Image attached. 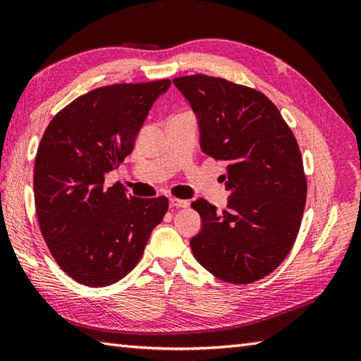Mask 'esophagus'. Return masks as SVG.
Wrapping results in <instances>:
<instances>
[{
  "mask_svg": "<svg viewBox=\"0 0 361 361\" xmlns=\"http://www.w3.org/2000/svg\"><path fill=\"white\" fill-rule=\"evenodd\" d=\"M169 204H171V208H188L189 202L173 197V198H171V200H169Z\"/></svg>",
  "mask_w": 361,
  "mask_h": 361,
  "instance_id": "34e87169",
  "label": "esophagus"
}]
</instances>
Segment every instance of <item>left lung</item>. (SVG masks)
<instances>
[{"mask_svg": "<svg viewBox=\"0 0 361 361\" xmlns=\"http://www.w3.org/2000/svg\"><path fill=\"white\" fill-rule=\"evenodd\" d=\"M173 85L198 119L202 150L228 164L226 209L204 198L190 204L202 217L190 248L216 278L256 282L281 265L301 226L307 180L295 135L257 90L204 74Z\"/></svg>", "mask_w": 361, "mask_h": 361, "instance_id": "1", "label": "left lung"}]
</instances>
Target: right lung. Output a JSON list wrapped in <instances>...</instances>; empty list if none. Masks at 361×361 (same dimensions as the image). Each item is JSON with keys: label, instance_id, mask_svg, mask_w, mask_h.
Listing matches in <instances>:
<instances>
[{"label": "right lung", "instance_id": "obj_1", "mask_svg": "<svg viewBox=\"0 0 361 361\" xmlns=\"http://www.w3.org/2000/svg\"><path fill=\"white\" fill-rule=\"evenodd\" d=\"M171 80L116 83L79 96L52 118L38 145L34 198L38 225L62 270L106 287L133 270L167 212L166 197L137 198L105 175L132 153L153 102Z\"/></svg>", "mask_w": 361, "mask_h": 361}]
</instances>
